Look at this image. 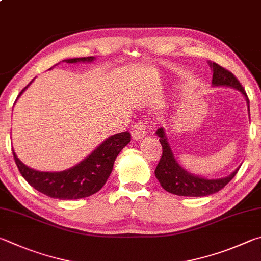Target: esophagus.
<instances>
[{
  "label": "esophagus",
  "instance_id": "34e87169",
  "mask_svg": "<svg viewBox=\"0 0 261 261\" xmlns=\"http://www.w3.org/2000/svg\"><path fill=\"white\" fill-rule=\"evenodd\" d=\"M147 129H148L147 122L143 120L138 121L133 126V128H132V136H133L135 140H141L145 134H147Z\"/></svg>",
  "mask_w": 261,
  "mask_h": 261
}]
</instances>
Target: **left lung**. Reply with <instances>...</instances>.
Listing matches in <instances>:
<instances>
[{
    "mask_svg": "<svg viewBox=\"0 0 261 261\" xmlns=\"http://www.w3.org/2000/svg\"><path fill=\"white\" fill-rule=\"evenodd\" d=\"M208 63L213 70V86L232 87V88L240 90L246 98L250 112L249 97L246 95L244 88L242 87L241 82L237 80V77L230 71L226 70L225 67L220 66L219 64L211 62ZM156 134L159 136V142H161L163 147V154L156 167V171H154V174H156L159 184L168 193L177 196H188V197H204V196L216 194L219 190H221L227 184H229L230 180L236 175V173L240 170L239 167L230 175L222 177V179L214 180L204 179V177L190 174V173L184 170L177 164L176 159L173 156V152L170 144H168L164 128L157 129Z\"/></svg>",
    "mask_w": 261,
    "mask_h": 261,
    "instance_id": "left-lung-1",
    "label": "left lung"
}]
</instances>
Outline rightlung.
Returning <instances> with one entry per match:
<instances>
[{
	"instance_id": "1",
	"label": "right lung",
	"mask_w": 261,
	"mask_h": 261,
	"mask_svg": "<svg viewBox=\"0 0 261 261\" xmlns=\"http://www.w3.org/2000/svg\"><path fill=\"white\" fill-rule=\"evenodd\" d=\"M94 59L95 58L91 56L65 59L64 62L85 63L93 62ZM32 81L20 91L18 97L32 84ZM129 142V132H122V133L110 136L81 163L62 172L35 171L22 164L13 150L12 153L22 177L41 194L58 199H79L88 197L100 190L111 174L114 161L119 152Z\"/></svg>"
}]
</instances>
